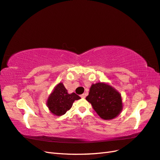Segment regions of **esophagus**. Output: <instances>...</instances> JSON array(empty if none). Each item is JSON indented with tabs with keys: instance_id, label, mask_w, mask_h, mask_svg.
Listing matches in <instances>:
<instances>
[{
	"instance_id": "esophagus-1",
	"label": "esophagus",
	"mask_w": 160,
	"mask_h": 160,
	"mask_svg": "<svg viewBox=\"0 0 160 160\" xmlns=\"http://www.w3.org/2000/svg\"><path fill=\"white\" fill-rule=\"evenodd\" d=\"M80 97H81L82 98H85V97H86V95H85V94H82V95H80Z\"/></svg>"
}]
</instances>
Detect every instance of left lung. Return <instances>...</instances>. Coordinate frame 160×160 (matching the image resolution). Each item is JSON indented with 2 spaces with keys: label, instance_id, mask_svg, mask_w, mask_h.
I'll return each instance as SVG.
<instances>
[{
  "label": "left lung",
  "instance_id": "left-lung-1",
  "mask_svg": "<svg viewBox=\"0 0 160 160\" xmlns=\"http://www.w3.org/2000/svg\"><path fill=\"white\" fill-rule=\"evenodd\" d=\"M99 116L104 120L117 117L122 109L121 95L110 85L98 82L92 84L86 98Z\"/></svg>",
  "mask_w": 160,
  "mask_h": 160
}]
</instances>
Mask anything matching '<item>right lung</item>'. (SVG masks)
<instances>
[{
    "instance_id": "add662e5",
    "label": "right lung",
    "mask_w": 160,
    "mask_h": 160,
    "mask_svg": "<svg viewBox=\"0 0 160 160\" xmlns=\"http://www.w3.org/2000/svg\"><path fill=\"white\" fill-rule=\"evenodd\" d=\"M80 97L75 92L69 94L62 82L58 83L54 88L47 100V106L50 112L57 116L65 114L71 108L75 100Z\"/></svg>"
}]
</instances>
